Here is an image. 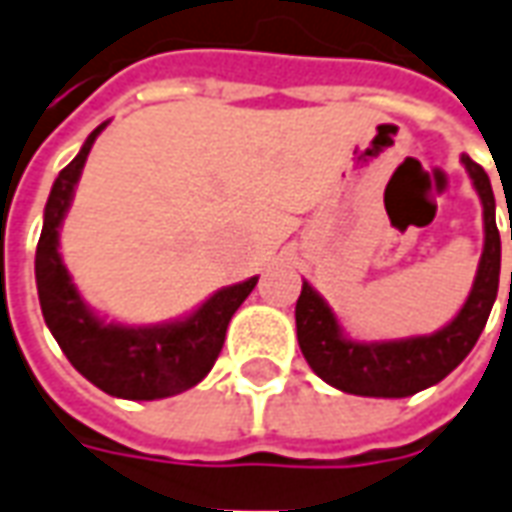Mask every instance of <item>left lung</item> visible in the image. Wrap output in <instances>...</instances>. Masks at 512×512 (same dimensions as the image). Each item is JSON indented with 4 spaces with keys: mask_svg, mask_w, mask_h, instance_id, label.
<instances>
[{
    "mask_svg": "<svg viewBox=\"0 0 512 512\" xmlns=\"http://www.w3.org/2000/svg\"><path fill=\"white\" fill-rule=\"evenodd\" d=\"M460 163L466 166L468 177L480 194L485 246L466 305L460 307V313L446 327L432 335H413L399 341H352L343 335L338 316L324 302V296L313 291L310 282H302V293L296 299L299 349L307 366L332 388L355 396H382V399L413 396L441 382L449 371H455L485 330V321L491 316L499 291V266H502L496 199H493L491 180L480 163H474L468 155L460 157Z\"/></svg>",
    "mask_w": 512,
    "mask_h": 512,
    "instance_id": "1",
    "label": "left lung"
}]
</instances>
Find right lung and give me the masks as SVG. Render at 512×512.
<instances>
[{
    "label": "right lung",
    "mask_w": 512,
    "mask_h": 512,
    "mask_svg": "<svg viewBox=\"0 0 512 512\" xmlns=\"http://www.w3.org/2000/svg\"><path fill=\"white\" fill-rule=\"evenodd\" d=\"M105 127L107 121L85 138L80 155L57 174L52 185L44 207V230L35 249V282L46 327L55 335L71 366L110 396L152 402L188 391L196 382L205 380L224 346L230 318L252 293L257 277L221 288L196 307L191 316L166 324L127 327L96 316L82 302L57 246L60 224L69 213L82 166L96 135Z\"/></svg>",
    "instance_id": "add662e5"
}]
</instances>
